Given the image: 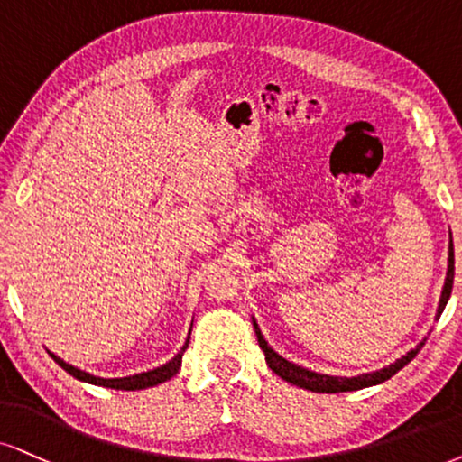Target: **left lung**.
<instances>
[{"instance_id": "8db88e82", "label": "left lung", "mask_w": 462, "mask_h": 462, "mask_svg": "<svg viewBox=\"0 0 462 462\" xmlns=\"http://www.w3.org/2000/svg\"><path fill=\"white\" fill-rule=\"evenodd\" d=\"M452 283H454V245H452V232H449L448 274H446V283H443V290H441L439 307H437V318H439V315L443 313V309H446V305H448L449 294H452ZM254 328H255V335H258V343H260L262 352H264V356H266L268 369H271L274 375L285 379V382L291 383V386L311 390V393H328V394L352 393V390L377 386V383L386 382V379L393 377L394 373H399L402 366L410 365V362L416 358V354L422 349L424 341H426V338L424 341H420L416 347L410 349L405 356H401V358L393 362V365L383 366V369L373 371V373H362V375H356V377H337V375H324V373L309 371V369H305V366H299V365H294V362L285 360L283 356H279L271 346H268L266 338L262 337L258 324H255V319H254Z\"/></svg>"}]
</instances>
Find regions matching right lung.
<instances>
[{"label":"right lung","mask_w":462,"mask_h":462,"mask_svg":"<svg viewBox=\"0 0 462 462\" xmlns=\"http://www.w3.org/2000/svg\"><path fill=\"white\" fill-rule=\"evenodd\" d=\"M191 335V330H189ZM189 346V338L185 341V346L180 347V352L174 356L172 360H168L166 365L157 366L153 371H147V373H136V375H130V377H113V379H106V377H96L91 375V373L87 371H80L76 369V366L68 365L66 360H61L60 356L51 354V358L57 362V365L61 366L63 371H68L69 375L80 379V382H87V383H93V386H104V388H115V390H143V388H151V386H157V383H163L168 382L172 375H177L179 369H180V360H183V352L188 349Z\"/></svg>","instance_id":"right-lung-1"}]
</instances>
